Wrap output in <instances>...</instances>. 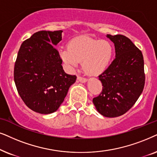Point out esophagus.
I'll return each instance as SVG.
<instances>
[{
  "instance_id": "esophagus-1",
  "label": "esophagus",
  "mask_w": 157,
  "mask_h": 157,
  "mask_svg": "<svg viewBox=\"0 0 157 157\" xmlns=\"http://www.w3.org/2000/svg\"><path fill=\"white\" fill-rule=\"evenodd\" d=\"M77 80H78V82H82V83H85L87 81L86 78H84V77H77Z\"/></svg>"
}]
</instances>
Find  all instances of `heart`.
Segmentation results:
<instances>
[{"label":"heart","instance_id":"obj_1","mask_svg":"<svg viewBox=\"0 0 157 157\" xmlns=\"http://www.w3.org/2000/svg\"><path fill=\"white\" fill-rule=\"evenodd\" d=\"M59 57L69 67H76L80 62L88 75H99L105 72L113 55L112 44L80 36L69 41L67 49H59Z\"/></svg>","mask_w":157,"mask_h":157}]
</instances>
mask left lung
I'll return each instance as SVG.
<instances>
[{
    "label": "left lung",
    "instance_id": "8db88e82",
    "mask_svg": "<svg viewBox=\"0 0 157 157\" xmlns=\"http://www.w3.org/2000/svg\"><path fill=\"white\" fill-rule=\"evenodd\" d=\"M115 46L116 58L98 77L103 90L93 103L102 116H122L134 105L145 83L144 57L141 52L124 35L107 34Z\"/></svg>",
    "mask_w": 157,
    "mask_h": 157
}]
</instances>
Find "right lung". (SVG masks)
<instances>
[{
  "instance_id": "obj_1",
  "label": "right lung",
  "mask_w": 157,
  "mask_h": 157,
  "mask_svg": "<svg viewBox=\"0 0 157 157\" xmlns=\"http://www.w3.org/2000/svg\"><path fill=\"white\" fill-rule=\"evenodd\" d=\"M62 31H40L21 45L14 67V81L24 103L34 112L49 114L63 103L75 75H67L54 46Z\"/></svg>"
}]
</instances>
